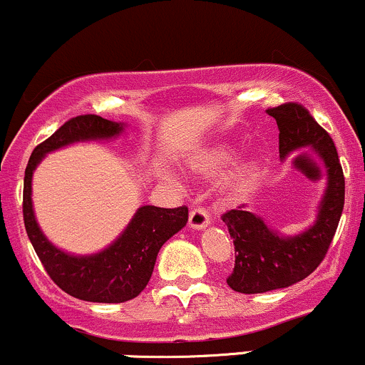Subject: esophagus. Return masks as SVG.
<instances>
[{"instance_id": "1", "label": "esophagus", "mask_w": 365, "mask_h": 365, "mask_svg": "<svg viewBox=\"0 0 365 365\" xmlns=\"http://www.w3.org/2000/svg\"><path fill=\"white\" fill-rule=\"evenodd\" d=\"M190 228L193 230H205L207 226L210 225V215L207 214L205 209H202V207H197V209H193L190 212Z\"/></svg>"}]
</instances>
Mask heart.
Returning <instances> with one entry per match:
<instances>
[{"mask_svg":"<svg viewBox=\"0 0 365 365\" xmlns=\"http://www.w3.org/2000/svg\"><path fill=\"white\" fill-rule=\"evenodd\" d=\"M238 151L226 144H217L210 150L203 151L193 162V168L202 175H214L225 170L237 160ZM261 165L257 160H244L235 165L221 181V193L226 198H244L256 190L259 182Z\"/></svg>","mask_w":365,"mask_h":365,"instance_id":"heart-1","label":"heart"}]
</instances>
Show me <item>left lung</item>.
<instances>
[{
	"label": "left lung",
	"mask_w": 365,
	"mask_h": 365,
	"mask_svg": "<svg viewBox=\"0 0 365 365\" xmlns=\"http://www.w3.org/2000/svg\"><path fill=\"white\" fill-rule=\"evenodd\" d=\"M278 125V151L285 162L294 153L315 151L325 168V190L315 219L301 233L284 235L261 215L238 209L222 215L235 244V269L228 285L242 294H261L297 284L322 262L344 205V178L331 135L299 104L268 109Z\"/></svg>",
	"instance_id": "obj_1"
}]
</instances>
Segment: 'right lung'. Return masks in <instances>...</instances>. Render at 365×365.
I'll use <instances>...</instances> for the list:
<instances>
[{"label": "right lung", "mask_w": 365, "mask_h": 365, "mask_svg": "<svg viewBox=\"0 0 365 365\" xmlns=\"http://www.w3.org/2000/svg\"><path fill=\"white\" fill-rule=\"evenodd\" d=\"M125 123L83 115L66 121L52 137L34 148L24 175V225L50 278L69 296L90 303H125L148 285L160 249L187 222V209L143 205L118 237L96 254H71L58 249L43 233L33 207V174L48 153L78 143L111 140L125 132Z\"/></svg>", "instance_id": "right-lung-1"}]
</instances>
